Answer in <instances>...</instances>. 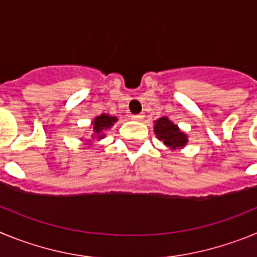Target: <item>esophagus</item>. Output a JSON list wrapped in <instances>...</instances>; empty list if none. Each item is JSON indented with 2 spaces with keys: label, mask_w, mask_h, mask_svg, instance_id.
Listing matches in <instances>:
<instances>
[{
  "label": "esophagus",
  "mask_w": 257,
  "mask_h": 257,
  "mask_svg": "<svg viewBox=\"0 0 257 257\" xmlns=\"http://www.w3.org/2000/svg\"><path fill=\"white\" fill-rule=\"evenodd\" d=\"M131 119H134V121H143L144 119V114L143 113H140V114H133L131 115Z\"/></svg>",
  "instance_id": "34e87169"
}]
</instances>
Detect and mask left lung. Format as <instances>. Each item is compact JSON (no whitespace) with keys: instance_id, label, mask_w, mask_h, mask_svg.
<instances>
[{"instance_id":"1","label":"left lung","mask_w":257,"mask_h":257,"mask_svg":"<svg viewBox=\"0 0 257 257\" xmlns=\"http://www.w3.org/2000/svg\"><path fill=\"white\" fill-rule=\"evenodd\" d=\"M154 133L157 138L163 142V144L170 147L171 149H176L179 147H184L187 144V135H184L176 124L172 123L169 118L162 117L154 124Z\"/></svg>"}]
</instances>
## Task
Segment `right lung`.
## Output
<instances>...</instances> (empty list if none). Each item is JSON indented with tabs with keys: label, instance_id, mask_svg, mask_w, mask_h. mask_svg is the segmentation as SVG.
<instances>
[{
	"label": "right lung",
	"instance_id": "add662e5",
	"mask_svg": "<svg viewBox=\"0 0 257 257\" xmlns=\"http://www.w3.org/2000/svg\"><path fill=\"white\" fill-rule=\"evenodd\" d=\"M115 121H117V119H115V117H110V115H106V114H101L100 117L95 118L94 127H92V128H94V133L97 134L99 139L104 138V135L101 134V131H103L104 128H109V127L113 124V122H115Z\"/></svg>",
	"mask_w": 257,
	"mask_h": 257
}]
</instances>
